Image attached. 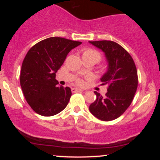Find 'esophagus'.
Returning a JSON list of instances; mask_svg holds the SVG:
<instances>
[{
    "label": "esophagus",
    "mask_w": 160,
    "mask_h": 160,
    "mask_svg": "<svg viewBox=\"0 0 160 160\" xmlns=\"http://www.w3.org/2000/svg\"><path fill=\"white\" fill-rule=\"evenodd\" d=\"M82 89H78V88H72V89H71V92H72L73 93L78 92H82Z\"/></svg>",
    "instance_id": "34e87169"
}]
</instances>
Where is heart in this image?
Masks as SVG:
<instances>
[{
	"mask_svg": "<svg viewBox=\"0 0 160 160\" xmlns=\"http://www.w3.org/2000/svg\"><path fill=\"white\" fill-rule=\"evenodd\" d=\"M82 59L84 58H86V59H91L92 60L93 62L95 63L99 62L102 58V56H101V53L98 52V50L95 49H92V48H88V49H85L82 52ZM78 84H82V81L81 80H78L77 81Z\"/></svg>",
	"mask_w": 160,
	"mask_h": 160,
	"instance_id": "b5f03b06",
	"label": "heart"
}]
</instances>
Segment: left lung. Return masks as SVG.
Segmentation results:
<instances>
[{"label": "left lung", "mask_w": 160, "mask_h": 160, "mask_svg": "<svg viewBox=\"0 0 160 160\" xmlns=\"http://www.w3.org/2000/svg\"><path fill=\"white\" fill-rule=\"evenodd\" d=\"M104 52L108 71L101 78L102 85L108 86L103 97L94 92L96 99L89 106V111L103 121L120 117L129 107L136 92L138 79L136 66L130 54L120 44L111 40L89 41Z\"/></svg>", "instance_id": "1"}]
</instances>
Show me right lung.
Instances as JSON below:
<instances>
[{
	"instance_id": "add662e5",
	"label": "right lung",
	"mask_w": 160,
	"mask_h": 160,
	"mask_svg": "<svg viewBox=\"0 0 160 160\" xmlns=\"http://www.w3.org/2000/svg\"><path fill=\"white\" fill-rule=\"evenodd\" d=\"M62 38H49L28 50L20 72V85L28 104L37 113L51 117L66 108L71 96L69 87L58 86L56 73L72 49L81 44Z\"/></svg>"
}]
</instances>
